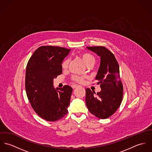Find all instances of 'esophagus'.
Instances as JSON below:
<instances>
[{
	"mask_svg": "<svg viewBox=\"0 0 152 152\" xmlns=\"http://www.w3.org/2000/svg\"><path fill=\"white\" fill-rule=\"evenodd\" d=\"M71 87H72V88L73 89H74V88H76L77 87H78V85H76V84H72V85L71 86Z\"/></svg>",
	"mask_w": 152,
	"mask_h": 152,
	"instance_id": "1",
	"label": "esophagus"
}]
</instances>
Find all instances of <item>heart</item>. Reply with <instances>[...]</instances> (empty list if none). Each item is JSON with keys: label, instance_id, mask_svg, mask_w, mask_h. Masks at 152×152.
Here are the masks:
<instances>
[{"label": "heart", "instance_id": "heart-1", "mask_svg": "<svg viewBox=\"0 0 152 152\" xmlns=\"http://www.w3.org/2000/svg\"><path fill=\"white\" fill-rule=\"evenodd\" d=\"M80 56L81 57V58L83 59V60L84 61V62L85 63V64L88 66V65H93L95 64V59L94 58V57L91 55L89 53H83L80 54ZM69 58H65L61 63V68L63 69H66L68 67L69 65ZM72 80L74 81H75L77 83H81L84 81V77L83 76H80V75H73L72 76Z\"/></svg>", "mask_w": 152, "mask_h": 152}]
</instances>
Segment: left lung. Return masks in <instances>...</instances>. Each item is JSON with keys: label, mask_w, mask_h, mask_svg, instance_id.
<instances>
[{"label": "left lung", "mask_w": 152, "mask_h": 152, "mask_svg": "<svg viewBox=\"0 0 152 152\" xmlns=\"http://www.w3.org/2000/svg\"><path fill=\"white\" fill-rule=\"evenodd\" d=\"M101 57L95 80L101 91L96 93L87 88L86 105L89 111L99 119H107L119 107L123 97V85L120 78L119 65L114 55L103 46L87 47Z\"/></svg>", "instance_id": "1"}]
</instances>
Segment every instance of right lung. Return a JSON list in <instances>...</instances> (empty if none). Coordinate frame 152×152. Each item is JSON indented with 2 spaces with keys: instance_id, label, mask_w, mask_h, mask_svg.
<instances>
[{
  "instance_id": "1",
  "label": "right lung",
  "mask_w": 152,
  "mask_h": 152,
  "mask_svg": "<svg viewBox=\"0 0 152 152\" xmlns=\"http://www.w3.org/2000/svg\"><path fill=\"white\" fill-rule=\"evenodd\" d=\"M69 49L56 46L39 47L26 66L25 88L28 101L37 114L47 121H56L68 113L72 88L55 89L53 80L62 73L61 63Z\"/></svg>"
}]
</instances>
